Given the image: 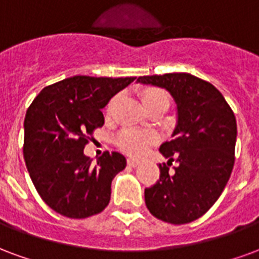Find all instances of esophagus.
<instances>
[{
	"label": "esophagus",
	"instance_id": "esophagus-1",
	"mask_svg": "<svg viewBox=\"0 0 259 259\" xmlns=\"http://www.w3.org/2000/svg\"><path fill=\"white\" fill-rule=\"evenodd\" d=\"M127 163H128V165H130V167H137L138 164H139V161H138L137 158H132V157H130L127 160Z\"/></svg>",
	"mask_w": 259,
	"mask_h": 259
}]
</instances>
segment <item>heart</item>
<instances>
[{
    "label": "heart",
    "mask_w": 259,
    "mask_h": 259,
    "mask_svg": "<svg viewBox=\"0 0 259 259\" xmlns=\"http://www.w3.org/2000/svg\"><path fill=\"white\" fill-rule=\"evenodd\" d=\"M141 101H142L143 106L146 107V110L152 109L158 105H169V96L167 92L156 87H148L145 90L141 91ZM114 99L111 101L110 106L113 105ZM158 141V137L154 132L150 131H138L134 128H125L122 130L116 138V145L121 149L122 152L127 153L130 156L138 157L142 156L143 153L146 152L152 145Z\"/></svg>",
    "instance_id": "b5f03b06"
}]
</instances>
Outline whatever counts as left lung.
<instances>
[{
    "label": "left lung",
    "instance_id": "left-lung-1",
    "mask_svg": "<svg viewBox=\"0 0 259 259\" xmlns=\"http://www.w3.org/2000/svg\"><path fill=\"white\" fill-rule=\"evenodd\" d=\"M138 81L165 88L178 107L174 138L160 146L168 161L158 164L160 179L145 189V203L157 220L189 224L212 207L229 181L237 135L235 113L212 84L189 73L143 75ZM172 161L179 165L171 171Z\"/></svg>",
    "mask_w": 259,
    "mask_h": 259
}]
</instances>
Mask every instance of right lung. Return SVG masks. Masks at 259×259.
I'll list each match as a JSON object with an SVG mask.
<instances>
[{
  "instance_id": "right-lung-1",
  "label": "right lung",
  "mask_w": 259,
  "mask_h": 259,
  "mask_svg": "<svg viewBox=\"0 0 259 259\" xmlns=\"http://www.w3.org/2000/svg\"><path fill=\"white\" fill-rule=\"evenodd\" d=\"M134 80L74 75L45 87L26 111V167L41 199L58 214L82 220L109 204L111 181L125 168V157L105 152L92 163L84 148L105 124L102 109Z\"/></svg>"
}]
</instances>
